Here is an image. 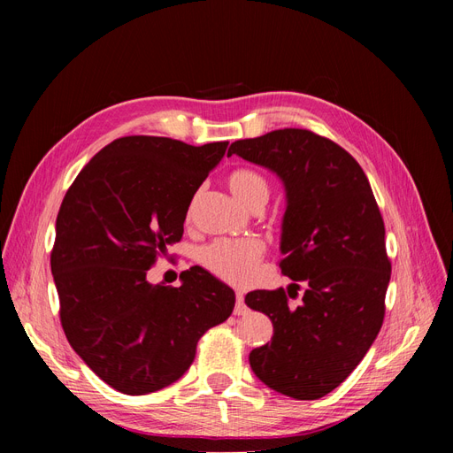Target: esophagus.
Here are the masks:
<instances>
[{"instance_id":"esophagus-1","label":"esophagus","mask_w":453,"mask_h":453,"mask_svg":"<svg viewBox=\"0 0 453 453\" xmlns=\"http://www.w3.org/2000/svg\"><path fill=\"white\" fill-rule=\"evenodd\" d=\"M234 313H236V315H245V313H248V306H245V303H243V293H242V291H236Z\"/></svg>"}]
</instances>
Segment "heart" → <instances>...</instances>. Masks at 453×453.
<instances>
[{"label": "heart", "mask_w": 453, "mask_h": 453, "mask_svg": "<svg viewBox=\"0 0 453 453\" xmlns=\"http://www.w3.org/2000/svg\"><path fill=\"white\" fill-rule=\"evenodd\" d=\"M228 187L250 210H263L270 198V181L251 168H238L228 175ZM265 243L258 238H219L198 251V263L213 276L228 283L245 285L257 278Z\"/></svg>", "instance_id": "heart-1"}]
</instances>
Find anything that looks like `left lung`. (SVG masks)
<instances>
[{
  "mask_svg": "<svg viewBox=\"0 0 453 453\" xmlns=\"http://www.w3.org/2000/svg\"><path fill=\"white\" fill-rule=\"evenodd\" d=\"M238 155L276 172L287 190L281 232L283 291H253L273 336L250 353L257 378L296 401L336 389L376 340L391 278L386 226L363 168L346 149L315 132L283 128L234 142ZM303 303L288 306L299 285Z\"/></svg>",
  "mask_w": 453,
  "mask_h": 453,
  "instance_id": "obj_1",
  "label": "left lung"
}]
</instances>
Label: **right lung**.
Instances as JSON below:
<instances>
[{"label":"right lung","mask_w":453,"mask_h":453,"mask_svg":"<svg viewBox=\"0 0 453 453\" xmlns=\"http://www.w3.org/2000/svg\"><path fill=\"white\" fill-rule=\"evenodd\" d=\"M226 147L127 135L94 155L62 200L50 251L62 328L120 393L147 395L180 380L203 333L234 310V291L200 266L181 272V287L147 281L183 238L190 200Z\"/></svg>","instance_id":"obj_1"}]
</instances>
